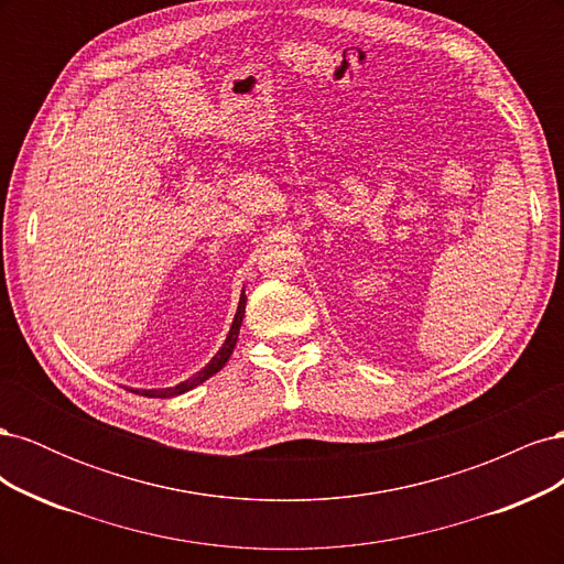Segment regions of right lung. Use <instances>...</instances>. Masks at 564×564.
Returning a JSON list of instances; mask_svg holds the SVG:
<instances>
[{"mask_svg":"<svg viewBox=\"0 0 564 564\" xmlns=\"http://www.w3.org/2000/svg\"><path fill=\"white\" fill-rule=\"evenodd\" d=\"M245 305H247V296L242 294L240 296V305H237V313H235V319H232V327H230V332H228V336H226V344L218 348V352L212 357L209 360V365L204 367V369H199L195 377H191L187 381H181L178 386H172V388H148V390H133V392H141V395H145V398H176V395H181V392H187V390H193V388H197L199 383H204L207 381L209 377H214L216 371H220L226 367V362L230 360V355H232V350H235V344H237V336H240V327H242V317H245Z\"/></svg>","mask_w":564,"mask_h":564,"instance_id":"obj_1","label":"right lung"}]
</instances>
